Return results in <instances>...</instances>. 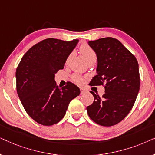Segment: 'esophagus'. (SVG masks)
<instances>
[{
    "instance_id": "esophagus-1",
    "label": "esophagus",
    "mask_w": 155,
    "mask_h": 155,
    "mask_svg": "<svg viewBox=\"0 0 155 155\" xmlns=\"http://www.w3.org/2000/svg\"><path fill=\"white\" fill-rule=\"evenodd\" d=\"M84 92H85V90H84V89L80 88V94H83L84 93Z\"/></svg>"
}]
</instances>
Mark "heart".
<instances>
[{
  "label": "heart",
  "mask_w": 155,
  "mask_h": 155,
  "mask_svg": "<svg viewBox=\"0 0 155 155\" xmlns=\"http://www.w3.org/2000/svg\"><path fill=\"white\" fill-rule=\"evenodd\" d=\"M80 51L81 52V54L83 55V56L85 58L87 61L89 63H95L97 61V54L95 52V51L91 47L90 45H88L87 44H82L80 47ZM73 56V53H71L69 55L66 59V63L69 62V61L71 60V57ZM72 79L76 83H81L82 82V78L78 75V74H73L72 76Z\"/></svg>",
  "instance_id": "obj_1"
}]
</instances>
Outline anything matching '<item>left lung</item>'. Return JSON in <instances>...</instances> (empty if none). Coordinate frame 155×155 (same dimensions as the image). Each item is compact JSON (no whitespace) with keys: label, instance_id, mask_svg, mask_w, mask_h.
<instances>
[{"label":"left lung","instance_id":"obj_1","mask_svg":"<svg viewBox=\"0 0 155 155\" xmlns=\"http://www.w3.org/2000/svg\"><path fill=\"white\" fill-rule=\"evenodd\" d=\"M98 61L97 75L90 86L102 85V97L90 91L94 100L87 107L90 118L102 126H112L121 121L134 105L140 90L138 63L118 39L105 37L89 41Z\"/></svg>","mask_w":155,"mask_h":155}]
</instances>
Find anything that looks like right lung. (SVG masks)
Masks as SVG:
<instances>
[{
  "label": "right lung",
  "mask_w": 155,
  "mask_h": 155,
  "mask_svg": "<svg viewBox=\"0 0 155 155\" xmlns=\"http://www.w3.org/2000/svg\"><path fill=\"white\" fill-rule=\"evenodd\" d=\"M79 40L48 38L31 46L16 70V88L24 109L38 124L52 126L65 116L72 99L80 93L71 82L58 87L54 75L63 69L65 61Z\"/></svg>",
  "instance_id": "1"
}]
</instances>
